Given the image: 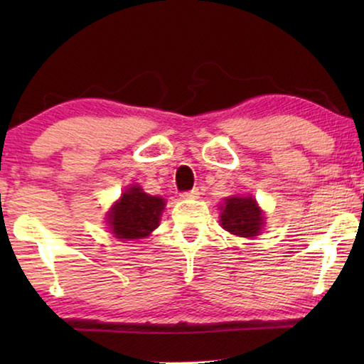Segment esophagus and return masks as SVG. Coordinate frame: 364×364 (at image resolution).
Listing matches in <instances>:
<instances>
[{
  "instance_id": "1",
  "label": "esophagus",
  "mask_w": 364,
  "mask_h": 364,
  "mask_svg": "<svg viewBox=\"0 0 364 364\" xmlns=\"http://www.w3.org/2000/svg\"><path fill=\"white\" fill-rule=\"evenodd\" d=\"M199 189H191V191H186V193H181V197L183 199H197L199 197Z\"/></svg>"
}]
</instances>
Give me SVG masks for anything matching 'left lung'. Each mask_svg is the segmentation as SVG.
I'll return each mask as SVG.
<instances>
[{"label":"left lung","instance_id":"8db88e82","mask_svg":"<svg viewBox=\"0 0 364 364\" xmlns=\"http://www.w3.org/2000/svg\"><path fill=\"white\" fill-rule=\"evenodd\" d=\"M220 221L223 230L239 237L258 236L264 225L263 212L252 196L226 197Z\"/></svg>","mask_w":364,"mask_h":364}]
</instances>
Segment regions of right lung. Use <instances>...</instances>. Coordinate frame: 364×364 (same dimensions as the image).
Returning <instances> with one entry per match:
<instances>
[{"mask_svg": "<svg viewBox=\"0 0 364 364\" xmlns=\"http://www.w3.org/2000/svg\"><path fill=\"white\" fill-rule=\"evenodd\" d=\"M165 199L149 196L138 184L128 188L107 213V226L120 241L143 239L159 226Z\"/></svg>", "mask_w": 364, "mask_h": 364, "instance_id": "right-lung-1", "label": "right lung"}]
</instances>
